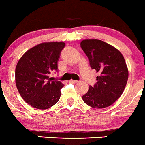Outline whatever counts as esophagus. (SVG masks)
Returning <instances> with one entry per match:
<instances>
[{
  "label": "esophagus",
  "instance_id": "obj_1",
  "mask_svg": "<svg viewBox=\"0 0 145 145\" xmlns=\"http://www.w3.org/2000/svg\"><path fill=\"white\" fill-rule=\"evenodd\" d=\"M69 82L70 83H77L78 82H79V81H75V80L71 79V80H69Z\"/></svg>",
  "mask_w": 145,
  "mask_h": 145
}]
</instances>
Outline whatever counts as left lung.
I'll return each instance as SVG.
<instances>
[{"label":"left lung","mask_w":145,"mask_h":145,"mask_svg":"<svg viewBox=\"0 0 145 145\" xmlns=\"http://www.w3.org/2000/svg\"><path fill=\"white\" fill-rule=\"evenodd\" d=\"M80 45L91 69L100 73L97 83L89 86L83 96V102L94 108L109 106L121 96L128 79L123 56L113 46L98 39H85Z\"/></svg>","instance_id":"left-lung-1"}]
</instances>
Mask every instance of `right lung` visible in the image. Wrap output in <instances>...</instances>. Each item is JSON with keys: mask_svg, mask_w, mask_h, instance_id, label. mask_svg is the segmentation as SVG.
Returning <instances> with one entry per match:
<instances>
[{"mask_svg": "<svg viewBox=\"0 0 145 145\" xmlns=\"http://www.w3.org/2000/svg\"><path fill=\"white\" fill-rule=\"evenodd\" d=\"M63 42H42L32 47L19 59L15 68V83L23 100L33 108L45 110L58 102L61 81L49 78L57 71Z\"/></svg>", "mask_w": 145, "mask_h": 145, "instance_id": "obj_1", "label": "right lung"}]
</instances>
